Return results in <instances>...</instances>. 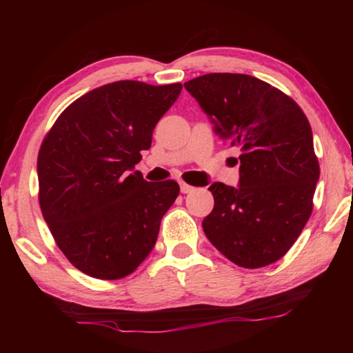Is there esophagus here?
<instances>
[{"instance_id": "1", "label": "esophagus", "mask_w": 353, "mask_h": 353, "mask_svg": "<svg viewBox=\"0 0 353 353\" xmlns=\"http://www.w3.org/2000/svg\"><path fill=\"white\" fill-rule=\"evenodd\" d=\"M194 190V187H191V185H188V183H185V182H182L181 183V191L183 194H187V193H191V191Z\"/></svg>"}]
</instances>
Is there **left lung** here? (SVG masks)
<instances>
[{
    "mask_svg": "<svg viewBox=\"0 0 353 353\" xmlns=\"http://www.w3.org/2000/svg\"><path fill=\"white\" fill-rule=\"evenodd\" d=\"M183 87L214 132L241 151L240 185L214 182L208 188L214 207L202 229L235 265H271L296 243L313 210L319 163L305 113L279 88L249 74L210 73Z\"/></svg>",
    "mask_w": 353,
    "mask_h": 353,
    "instance_id": "8db88e82",
    "label": "left lung"
}]
</instances>
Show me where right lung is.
<instances>
[{
    "mask_svg": "<svg viewBox=\"0 0 353 353\" xmlns=\"http://www.w3.org/2000/svg\"><path fill=\"white\" fill-rule=\"evenodd\" d=\"M181 90L182 83H107L71 103L41 143V214L59 249L87 276L126 277L157 241L179 183L148 182L134 170Z\"/></svg>",
    "mask_w": 353,
    "mask_h": 353,
    "instance_id": "obj_1",
    "label": "right lung"
}]
</instances>
